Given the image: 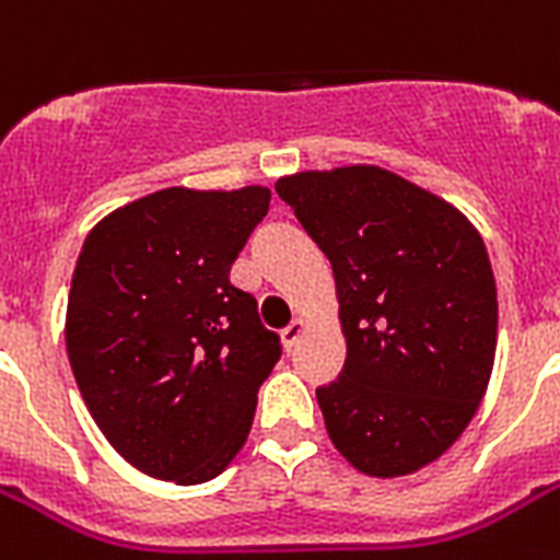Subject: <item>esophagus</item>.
I'll list each match as a JSON object with an SVG mask.
<instances>
[{"instance_id": "obj_1", "label": "esophagus", "mask_w": 560, "mask_h": 560, "mask_svg": "<svg viewBox=\"0 0 560 560\" xmlns=\"http://www.w3.org/2000/svg\"><path fill=\"white\" fill-rule=\"evenodd\" d=\"M302 334H305V323H302V319H293V323H290L288 328L281 331V342H284V349L288 351L293 349V346L302 340Z\"/></svg>"}]
</instances>
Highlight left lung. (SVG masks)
I'll use <instances>...</instances> for the list:
<instances>
[{
    "label": "left lung",
    "instance_id": "left-lung-1",
    "mask_svg": "<svg viewBox=\"0 0 560 560\" xmlns=\"http://www.w3.org/2000/svg\"><path fill=\"white\" fill-rule=\"evenodd\" d=\"M331 261L346 334L340 377L316 389L334 447L369 477H407L470 424L497 351L486 244L442 197L351 165L276 183Z\"/></svg>",
    "mask_w": 560,
    "mask_h": 560
}]
</instances>
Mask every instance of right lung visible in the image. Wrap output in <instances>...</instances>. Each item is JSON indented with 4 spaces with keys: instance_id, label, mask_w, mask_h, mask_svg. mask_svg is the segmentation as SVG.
I'll list each match as a JSON object with an SVG mask.
<instances>
[{
    "instance_id": "add662e5",
    "label": "right lung",
    "mask_w": 560,
    "mask_h": 560,
    "mask_svg": "<svg viewBox=\"0 0 560 560\" xmlns=\"http://www.w3.org/2000/svg\"><path fill=\"white\" fill-rule=\"evenodd\" d=\"M270 209V188H165L92 229L66 307L74 381L107 442L177 486L209 482L253 427L281 358L229 267Z\"/></svg>"
}]
</instances>
